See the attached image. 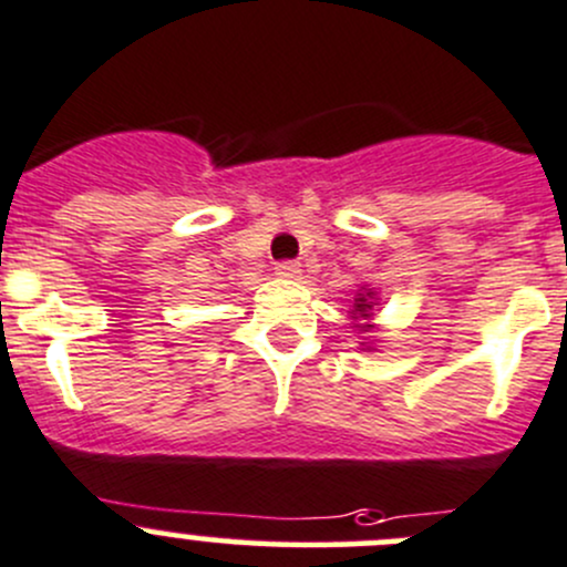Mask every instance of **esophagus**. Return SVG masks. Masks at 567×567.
<instances>
[{
  "label": "esophagus",
  "mask_w": 567,
  "mask_h": 567,
  "mask_svg": "<svg viewBox=\"0 0 567 567\" xmlns=\"http://www.w3.org/2000/svg\"><path fill=\"white\" fill-rule=\"evenodd\" d=\"M301 274V268H299V262H290V260H285V262H279L277 266V277H282V279H296Z\"/></svg>",
  "instance_id": "1"
}]
</instances>
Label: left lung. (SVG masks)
<instances>
[{"mask_svg": "<svg viewBox=\"0 0 567 567\" xmlns=\"http://www.w3.org/2000/svg\"><path fill=\"white\" fill-rule=\"evenodd\" d=\"M379 305H381L379 293H375L373 288H368V285H364V288H359L357 296H353V301H351V320H353L351 329L362 337V342H359V346H362V351H375L373 346L379 337H373V334L379 331V326L373 323V312L379 310Z\"/></svg>", "mask_w": 567, "mask_h": 567, "instance_id": "1", "label": "left lung"}]
</instances>
